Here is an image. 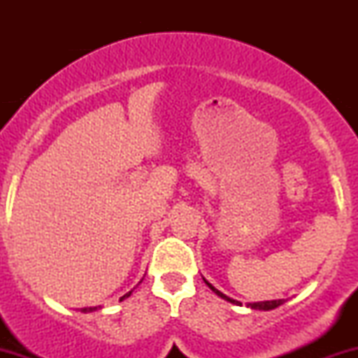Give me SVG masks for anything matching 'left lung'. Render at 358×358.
<instances>
[{"mask_svg": "<svg viewBox=\"0 0 358 358\" xmlns=\"http://www.w3.org/2000/svg\"><path fill=\"white\" fill-rule=\"evenodd\" d=\"M203 281H205V285H207L208 287H210V289L213 291V293L217 294V296H220L222 299H227L229 303H234V305H241L239 301H236V299H232V298H229V296H225L224 293H220L219 289H215V287H213L210 282L207 281V279L203 278ZM282 303H285V299H273V301H257V303H249V308H252V310H264V311H269V310H274V308H278V306H281Z\"/></svg>", "mask_w": 358, "mask_h": 358, "instance_id": "left-lung-1", "label": "left lung"}]
</instances>
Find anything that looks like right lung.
I'll use <instances>...</instances> for the list:
<instances>
[{"label":"right lung","mask_w":358,"mask_h":358,"mask_svg":"<svg viewBox=\"0 0 358 358\" xmlns=\"http://www.w3.org/2000/svg\"><path fill=\"white\" fill-rule=\"evenodd\" d=\"M141 282V281H139ZM131 293H133V291H129V293H126L124 296H122L121 299H124V298H127V296H131ZM97 310V306H92V308H82V311H84V313H87V311H96Z\"/></svg>","instance_id":"right-lung-1"}]
</instances>
